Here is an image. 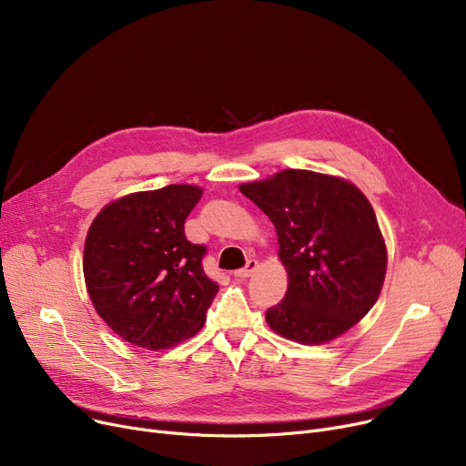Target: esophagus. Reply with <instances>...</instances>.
<instances>
[{
  "instance_id": "obj_1",
  "label": "esophagus",
  "mask_w": 466,
  "mask_h": 466,
  "mask_svg": "<svg viewBox=\"0 0 466 466\" xmlns=\"http://www.w3.org/2000/svg\"><path fill=\"white\" fill-rule=\"evenodd\" d=\"M257 268H258V262H257V260H248L246 268H241V270H236L234 276L239 278V279H246V278L253 276V272L257 270Z\"/></svg>"
}]
</instances>
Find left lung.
I'll return each mask as SVG.
<instances>
[{
    "label": "left lung",
    "mask_w": 466,
    "mask_h": 466,
    "mask_svg": "<svg viewBox=\"0 0 466 466\" xmlns=\"http://www.w3.org/2000/svg\"><path fill=\"white\" fill-rule=\"evenodd\" d=\"M239 192L270 217L289 276L285 299L266 311L268 327L304 346L355 327L387 272L385 239L362 190L344 177L283 169Z\"/></svg>",
    "instance_id": "obj_1"
}]
</instances>
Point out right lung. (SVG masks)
<instances>
[{"label":"right lung","mask_w":466,"mask_h":466,"mask_svg":"<svg viewBox=\"0 0 466 466\" xmlns=\"http://www.w3.org/2000/svg\"><path fill=\"white\" fill-rule=\"evenodd\" d=\"M202 194L196 185L132 192L102 208L88 228L83 274L92 306L137 348H174L206 323L218 285L204 274L206 248L185 238Z\"/></svg>","instance_id":"add662e5"}]
</instances>
